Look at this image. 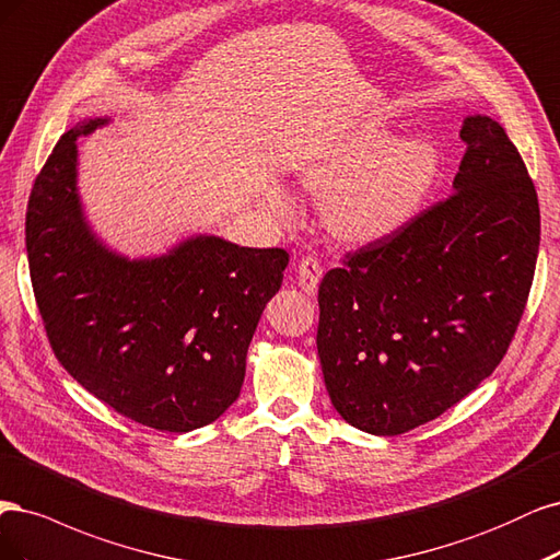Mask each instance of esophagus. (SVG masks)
Segmentation results:
<instances>
[{"instance_id": "esophagus-1", "label": "esophagus", "mask_w": 560, "mask_h": 560, "mask_svg": "<svg viewBox=\"0 0 560 560\" xmlns=\"http://www.w3.org/2000/svg\"><path fill=\"white\" fill-rule=\"evenodd\" d=\"M323 277V267L314 256H304L298 265V283L304 293H316Z\"/></svg>"}]
</instances>
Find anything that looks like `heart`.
Wrapping results in <instances>:
<instances>
[{
    "label": "heart",
    "instance_id": "1",
    "mask_svg": "<svg viewBox=\"0 0 560 560\" xmlns=\"http://www.w3.org/2000/svg\"><path fill=\"white\" fill-rule=\"evenodd\" d=\"M438 174L440 153L428 139L368 128L310 162L302 182L316 192L329 190L323 215L341 240L376 242L417 219Z\"/></svg>",
    "mask_w": 560,
    "mask_h": 560
}]
</instances>
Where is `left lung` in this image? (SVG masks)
<instances>
[{
	"label": "left lung",
	"mask_w": 560,
	"mask_h": 560,
	"mask_svg": "<svg viewBox=\"0 0 560 560\" xmlns=\"http://www.w3.org/2000/svg\"><path fill=\"white\" fill-rule=\"evenodd\" d=\"M454 192L318 285L316 347L339 417L402 435L460 402L508 353L539 250L533 178L502 125L467 116Z\"/></svg>",
	"instance_id": "8db88e82"
}]
</instances>
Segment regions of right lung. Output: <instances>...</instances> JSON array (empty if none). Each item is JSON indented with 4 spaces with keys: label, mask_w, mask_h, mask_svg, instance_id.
<instances>
[{
    "label": "right lung",
    "mask_w": 560,
    "mask_h": 560,
    "mask_svg": "<svg viewBox=\"0 0 560 560\" xmlns=\"http://www.w3.org/2000/svg\"><path fill=\"white\" fill-rule=\"evenodd\" d=\"M65 132L34 182L25 244L52 353L122 417L165 432L209 425L240 398L246 351L283 281V248L197 234L155 258H128L88 225L77 139Z\"/></svg>",
    "instance_id": "obj_1"
}]
</instances>
